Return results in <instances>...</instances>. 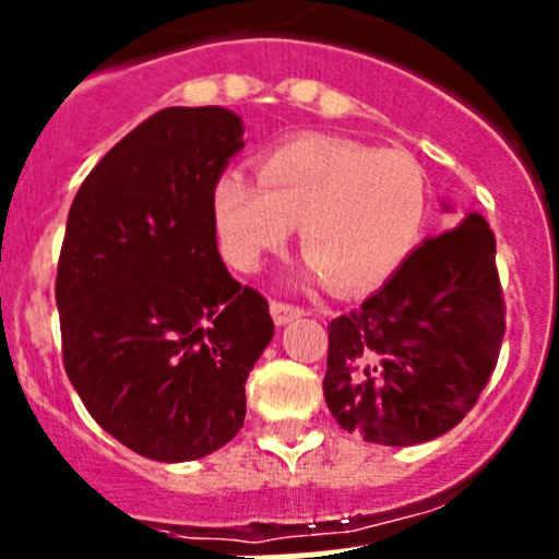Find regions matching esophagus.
I'll use <instances>...</instances> for the list:
<instances>
[{
	"mask_svg": "<svg viewBox=\"0 0 559 559\" xmlns=\"http://www.w3.org/2000/svg\"><path fill=\"white\" fill-rule=\"evenodd\" d=\"M270 313H273V321L278 326H284V324H289V321H295V319H300L302 313V308H297V306H289V302H273V306H270Z\"/></svg>",
	"mask_w": 559,
	"mask_h": 559,
	"instance_id": "34e87169",
	"label": "esophagus"
}]
</instances>
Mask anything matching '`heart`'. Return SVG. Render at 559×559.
<instances>
[{
  "label": "heart",
  "mask_w": 559,
  "mask_h": 559,
  "mask_svg": "<svg viewBox=\"0 0 559 559\" xmlns=\"http://www.w3.org/2000/svg\"><path fill=\"white\" fill-rule=\"evenodd\" d=\"M213 222L224 253L257 270L300 227L316 275L337 292L386 284L419 246L430 189L403 148H370L341 138H297L257 159V186L224 173L213 186Z\"/></svg>",
  "instance_id": "obj_1"
}]
</instances>
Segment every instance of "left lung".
<instances>
[{"label": "left lung", "instance_id": "8db88e82", "mask_svg": "<svg viewBox=\"0 0 559 559\" xmlns=\"http://www.w3.org/2000/svg\"><path fill=\"white\" fill-rule=\"evenodd\" d=\"M326 330L324 400L343 430L381 447L452 430L487 386L506 332L487 218L467 213L425 238L376 295Z\"/></svg>", "mask_w": 559, "mask_h": 559}]
</instances>
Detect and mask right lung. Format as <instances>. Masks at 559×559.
I'll list each match as a JSON object with an SVG mask.
<instances>
[{"instance_id": "add662e5", "label": "right lung", "mask_w": 559, "mask_h": 559, "mask_svg": "<svg viewBox=\"0 0 559 559\" xmlns=\"http://www.w3.org/2000/svg\"><path fill=\"white\" fill-rule=\"evenodd\" d=\"M227 107H165L112 145L67 216L64 370L105 432L159 462L233 441L273 341L267 300L224 267L213 186L243 148Z\"/></svg>"}]
</instances>
